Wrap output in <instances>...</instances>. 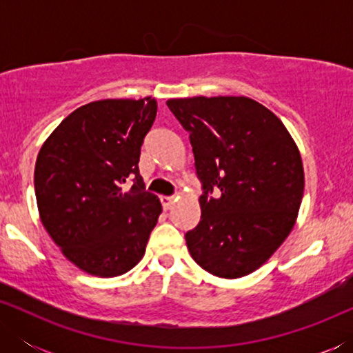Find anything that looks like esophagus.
<instances>
[{
	"instance_id": "34e87169",
	"label": "esophagus",
	"mask_w": 353,
	"mask_h": 353,
	"mask_svg": "<svg viewBox=\"0 0 353 353\" xmlns=\"http://www.w3.org/2000/svg\"><path fill=\"white\" fill-rule=\"evenodd\" d=\"M161 202H162L163 210H170V209H172V205H173V202H175V199H173V197L162 196V197H161Z\"/></svg>"
}]
</instances>
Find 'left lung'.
I'll list each match as a JSON object with an SVG mask.
<instances>
[{"label": "left lung", "mask_w": 353, "mask_h": 353, "mask_svg": "<svg viewBox=\"0 0 353 353\" xmlns=\"http://www.w3.org/2000/svg\"><path fill=\"white\" fill-rule=\"evenodd\" d=\"M167 105L190 133L204 188L188 250L214 276L243 278L296 225L305 186L297 144L272 110L245 96H194Z\"/></svg>", "instance_id": "left-lung-1"}]
</instances>
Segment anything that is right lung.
I'll return each mask as SVG.
<instances>
[{
  "instance_id": "add662e5",
  "label": "right lung",
  "mask_w": 353,
  "mask_h": 353,
  "mask_svg": "<svg viewBox=\"0 0 353 353\" xmlns=\"http://www.w3.org/2000/svg\"><path fill=\"white\" fill-rule=\"evenodd\" d=\"M156 114L151 96L93 101L67 115L38 152L41 223L81 272L119 276L146 252L162 205L144 191L138 162ZM128 181H134L130 190Z\"/></svg>"
}]
</instances>
